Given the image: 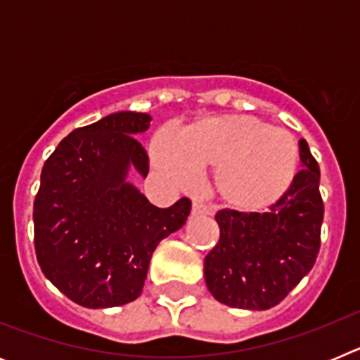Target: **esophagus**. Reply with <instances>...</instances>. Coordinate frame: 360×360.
Listing matches in <instances>:
<instances>
[{
	"mask_svg": "<svg viewBox=\"0 0 360 360\" xmlns=\"http://www.w3.org/2000/svg\"><path fill=\"white\" fill-rule=\"evenodd\" d=\"M193 216H205V214H211V209L207 205H203L202 202H193V209H191Z\"/></svg>",
	"mask_w": 360,
	"mask_h": 360,
	"instance_id": "esophagus-1",
	"label": "esophagus"
}]
</instances>
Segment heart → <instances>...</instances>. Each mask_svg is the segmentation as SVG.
Listing matches in <instances>:
<instances>
[{"mask_svg":"<svg viewBox=\"0 0 360 360\" xmlns=\"http://www.w3.org/2000/svg\"><path fill=\"white\" fill-rule=\"evenodd\" d=\"M155 169L178 187L195 171H212L214 195L241 212L265 211L287 195L297 174L299 144L290 131L250 115L207 117L174 135L160 129L151 146Z\"/></svg>","mask_w":360,"mask_h":360,"instance_id":"1","label":"heart"}]
</instances>
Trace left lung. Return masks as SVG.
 Wrapping results in <instances>:
<instances>
[{
    "instance_id": "left-lung-1",
    "label": "left lung",
    "mask_w": 360,
    "mask_h": 360,
    "mask_svg": "<svg viewBox=\"0 0 360 360\" xmlns=\"http://www.w3.org/2000/svg\"><path fill=\"white\" fill-rule=\"evenodd\" d=\"M303 169L269 212H216L219 240L205 256V283L216 301L243 310H269L308 274L321 247L324 205L319 164L299 141Z\"/></svg>"
}]
</instances>
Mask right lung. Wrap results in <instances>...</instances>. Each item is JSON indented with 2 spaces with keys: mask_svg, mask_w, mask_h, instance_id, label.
<instances>
[{
  "mask_svg": "<svg viewBox=\"0 0 360 360\" xmlns=\"http://www.w3.org/2000/svg\"><path fill=\"white\" fill-rule=\"evenodd\" d=\"M151 117L111 113L73 129L44 162L34 200V245L43 274L73 303L111 308L141 295L151 256L184 227L191 200L158 209L126 180L149 158L136 133Z\"/></svg>",
  "mask_w": 360,
  "mask_h": 360,
  "instance_id": "right-lung-1",
  "label": "right lung"
}]
</instances>
